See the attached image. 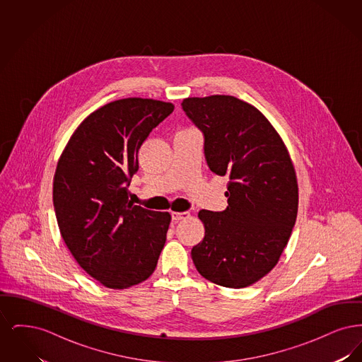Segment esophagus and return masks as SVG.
Instances as JSON below:
<instances>
[{"mask_svg": "<svg viewBox=\"0 0 362 362\" xmlns=\"http://www.w3.org/2000/svg\"><path fill=\"white\" fill-rule=\"evenodd\" d=\"M189 213L187 211H173V221H180V220H186L189 218Z\"/></svg>", "mask_w": 362, "mask_h": 362, "instance_id": "34e87169", "label": "esophagus"}]
</instances>
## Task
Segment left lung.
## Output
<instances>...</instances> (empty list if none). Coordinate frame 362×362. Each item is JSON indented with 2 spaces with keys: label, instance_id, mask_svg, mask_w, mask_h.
<instances>
[{
  "label": "left lung",
  "instance_id": "left-lung-1",
  "mask_svg": "<svg viewBox=\"0 0 362 362\" xmlns=\"http://www.w3.org/2000/svg\"><path fill=\"white\" fill-rule=\"evenodd\" d=\"M182 108L204 133L210 171L229 177L224 211L198 213L205 238L191 258L213 284L250 286L273 270L292 235L298 209L292 158L267 118L235 96L187 98Z\"/></svg>",
  "mask_w": 362,
  "mask_h": 362
}]
</instances>
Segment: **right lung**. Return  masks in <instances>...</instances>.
Here are the masks:
<instances>
[{"label": "right lung", "mask_w": 362, "mask_h": 362, "mask_svg": "<svg viewBox=\"0 0 362 362\" xmlns=\"http://www.w3.org/2000/svg\"><path fill=\"white\" fill-rule=\"evenodd\" d=\"M173 103L127 98L105 104L76 129L58 160L52 202L73 258L104 286L124 289L155 272L171 223L129 199L138 151Z\"/></svg>", "instance_id": "right-lung-1"}]
</instances>
